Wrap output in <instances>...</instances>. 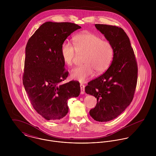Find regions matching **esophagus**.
Returning <instances> with one entry per match:
<instances>
[{
  "mask_svg": "<svg viewBox=\"0 0 156 156\" xmlns=\"http://www.w3.org/2000/svg\"><path fill=\"white\" fill-rule=\"evenodd\" d=\"M80 93L81 94H85V85L83 84H80Z\"/></svg>",
  "mask_w": 156,
  "mask_h": 156,
  "instance_id": "34e87169",
  "label": "esophagus"
}]
</instances>
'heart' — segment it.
<instances>
[{"mask_svg":"<svg viewBox=\"0 0 156 156\" xmlns=\"http://www.w3.org/2000/svg\"><path fill=\"white\" fill-rule=\"evenodd\" d=\"M73 45L65 43L61 47V56L64 62L71 66L77 53L85 55L84 64L76 67L71 72V77L83 82L90 77L94 71L101 74L110 67L114 56V48L111 42L94 33L85 32L73 38Z\"/></svg>","mask_w":156,"mask_h":156,"instance_id":"heart-1","label":"heart"}]
</instances>
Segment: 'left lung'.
Here are the masks:
<instances>
[{"label":"left lung","instance_id":"left-lung-1","mask_svg":"<svg viewBox=\"0 0 156 156\" xmlns=\"http://www.w3.org/2000/svg\"><path fill=\"white\" fill-rule=\"evenodd\" d=\"M114 48V56L107 71L90 81L85 92L97 98L90 116L99 122H107L119 116L133 98L137 80V65L129 37L116 26L95 24Z\"/></svg>","mask_w":156,"mask_h":156}]
</instances>
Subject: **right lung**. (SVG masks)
<instances>
[{"label": "right lung", "instance_id": "right-lung-1", "mask_svg": "<svg viewBox=\"0 0 156 156\" xmlns=\"http://www.w3.org/2000/svg\"><path fill=\"white\" fill-rule=\"evenodd\" d=\"M80 28L73 23L47 22L27 43L23 83L33 108L47 120L63 118L68 112V100L80 94L77 81L61 84L68 75L61 47L71 33Z\"/></svg>", "mask_w": 156, "mask_h": 156}]
</instances>
